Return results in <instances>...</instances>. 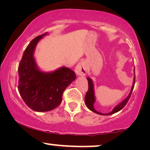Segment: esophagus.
<instances>
[{
	"label": "esophagus",
	"mask_w": 150,
	"mask_h": 150,
	"mask_svg": "<svg viewBox=\"0 0 150 150\" xmlns=\"http://www.w3.org/2000/svg\"><path fill=\"white\" fill-rule=\"evenodd\" d=\"M87 66L85 62L81 61V62L79 63V64L76 65L75 68V72L78 76H84L87 74Z\"/></svg>",
	"instance_id": "34e87169"
}]
</instances>
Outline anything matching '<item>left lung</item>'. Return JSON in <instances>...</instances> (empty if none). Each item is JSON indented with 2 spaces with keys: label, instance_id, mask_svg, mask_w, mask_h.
I'll return each mask as SVG.
<instances>
[{
  "label": "left lung",
  "instance_id": "8db88e82",
  "mask_svg": "<svg viewBox=\"0 0 150 150\" xmlns=\"http://www.w3.org/2000/svg\"><path fill=\"white\" fill-rule=\"evenodd\" d=\"M135 73V72H134ZM87 81H88V85H89V89H88V91L86 93L85 97V102L86 104V106H87V108H89L90 110L93 111L96 113L99 114V115H110L114 114L115 112L120 111V110H122L123 108L126 106V104L128 102V100L130 99L131 93H132L133 88H134V83H135V75L134 76V81H133V84L132 86V88H131L130 92V93L128 94V96L125 98V99L120 102L117 105L115 106L114 107L113 109L112 110V111H110L108 113H102V112H100L96 110L95 108H94V104L96 102V97H95V93H94V85H93V82L92 81V80L90 79V78H87Z\"/></svg>",
  "mask_w": 150,
  "mask_h": 150
}]
</instances>
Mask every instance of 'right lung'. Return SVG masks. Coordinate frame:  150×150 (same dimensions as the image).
Returning <instances> with one entry per match:
<instances>
[{
  "label": "right lung",
  "mask_w": 150,
  "mask_h": 150,
  "mask_svg": "<svg viewBox=\"0 0 150 150\" xmlns=\"http://www.w3.org/2000/svg\"><path fill=\"white\" fill-rule=\"evenodd\" d=\"M48 34L33 39L24 50L18 67V91L30 109L46 112L57 108L62 101L63 91L76 78L74 71L61 67L52 71L39 68L34 57L38 42Z\"/></svg>",
  "instance_id": "add662e5"
}]
</instances>
